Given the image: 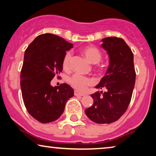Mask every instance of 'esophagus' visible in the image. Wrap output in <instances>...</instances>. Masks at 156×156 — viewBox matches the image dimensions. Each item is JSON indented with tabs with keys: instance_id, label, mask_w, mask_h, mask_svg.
Listing matches in <instances>:
<instances>
[{
	"instance_id": "obj_1",
	"label": "esophagus",
	"mask_w": 156,
	"mask_h": 156,
	"mask_svg": "<svg viewBox=\"0 0 156 156\" xmlns=\"http://www.w3.org/2000/svg\"><path fill=\"white\" fill-rule=\"evenodd\" d=\"M74 95L76 96V97H83V96H84V94L81 93L80 91L75 90L74 91Z\"/></svg>"
}]
</instances>
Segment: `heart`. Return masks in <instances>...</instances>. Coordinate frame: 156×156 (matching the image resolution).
Masks as SVG:
<instances>
[{"instance_id":"heart-1","label":"heart","mask_w":156,"mask_h":156,"mask_svg":"<svg viewBox=\"0 0 156 156\" xmlns=\"http://www.w3.org/2000/svg\"><path fill=\"white\" fill-rule=\"evenodd\" d=\"M82 53L87 60L91 64H98L101 59V53L99 50L94 46H87L82 48ZM72 55L67 52L64 56L62 60V67L65 70H68L70 68ZM69 83L74 88L80 91H84L89 86L94 83L91 78L85 77L79 74H74L69 79Z\"/></svg>"}]
</instances>
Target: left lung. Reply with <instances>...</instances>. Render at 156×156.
Returning <instances> with one entry per match:
<instances>
[{"instance_id":"obj_1","label":"left lung","mask_w":156,"mask_h":156,"mask_svg":"<svg viewBox=\"0 0 156 156\" xmlns=\"http://www.w3.org/2000/svg\"><path fill=\"white\" fill-rule=\"evenodd\" d=\"M101 42L102 48L108 55L109 65L105 76L95 87L106 91L91 95L93 105L85 110V114L94 122L108 124L120 119L127 110L135 85L136 72L133 54L124 40L108 37Z\"/></svg>"}]
</instances>
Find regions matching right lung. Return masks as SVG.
I'll use <instances>...</instances> for the list:
<instances>
[{
	"mask_svg": "<svg viewBox=\"0 0 156 156\" xmlns=\"http://www.w3.org/2000/svg\"><path fill=\"white\" fill-rule=\"evenodd\" d=\"M72 48L63 38L45 33L38 35L25 50L20 72L22 96L27 112L40 122L59 119L67 100L74 96V89L67 84L55 87L50 84L62 71L66 51Z\"/></svg>",
	"mask_w": 156,
	"mask_h": 156,
	"instance_id": "1",
	"label": "right lung"
}]
</instances>
